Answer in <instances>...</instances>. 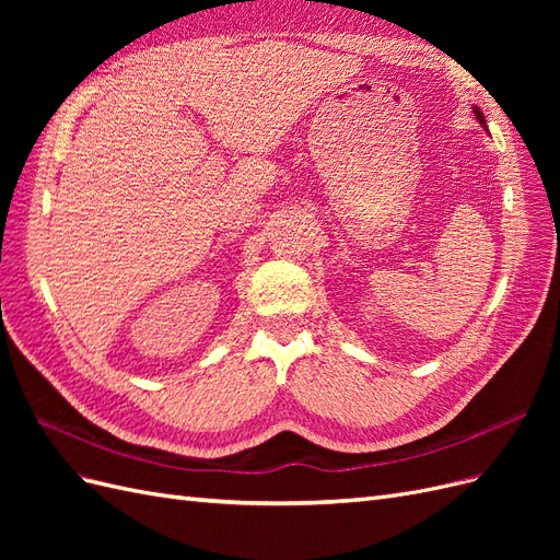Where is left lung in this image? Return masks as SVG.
<instances>
[{
    "instance_id": "obj_1",
    "label": "left lung",
    "mask_w": 560,
    "mask_h": 560,
    "mask_svg": "<svg viewBox=\"0 0 560 560\" xmlns=\"http://www.w3.org/2000/svg\"><path fill=\"white\" fill-rule=\"evenodd\" d=\"M474 116H477V121L486 128V118H483V114H481V109H479V107H474Z\"/></svg>"
}]
</instances>
